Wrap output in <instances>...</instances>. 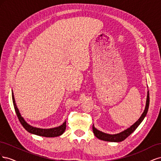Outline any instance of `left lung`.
I'll return each mask as SVG.
<instances>
[{
    "label": "left lung",
    "instance_id": "left-lung-1",
    "mask_svg": "<svg viewBox=\"0 0 161 161\" xmlns=\"http://www.w3.org/2000/svg\"><path fill=\"white\" fill-rule=\"evenodd\" d=\"M149 103H150V97H149V91H148L147 93V103H146V107L144 112L142 113V115L140 116V118L138 119V120L135 122L132 125L130 126V128H128L121 132L117 134H105L104 132H102V131L96 129L94 125H92V131H93V133L95 136L97 138L100 140H104V141H108V142H121V141L124 140L126 138H128V136L134 132V131L138 127V125L141 124V122L143 121L144 119L145 116L147 115V112L148 110V107H149Z\"/></svg>",
    "mask_w": 161,
    "mask_h": 161
}]
</instances>
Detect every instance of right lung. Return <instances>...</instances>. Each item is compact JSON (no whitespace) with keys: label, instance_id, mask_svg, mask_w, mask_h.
<instances>
[{"label":"right lung","instance_id":"add662e5","mask_svg":"<svg viewBox=\"0 0 161 161\" xmlns=\"http://www.w3.org/2000/svg\"><path fill=\"white\" fill-rule=\"evenodd\" d=\"M12 98H13L14 108V110H15L17 115L18 117V119L19 121L21 122V125L23 126V128H25L28 132L33 134H36L37 136H43V137H48V138L56 137V136H59L64 132V131L66 130V121H64V122L62 124V125H60L59 127L50 128V129H42V128H35L30 125V124H28L25 121V119H23L20 113H19V111L17 107L13 92H12Z\"/></svg>","mask_w":161,"mask_h":161}]
</instances>
